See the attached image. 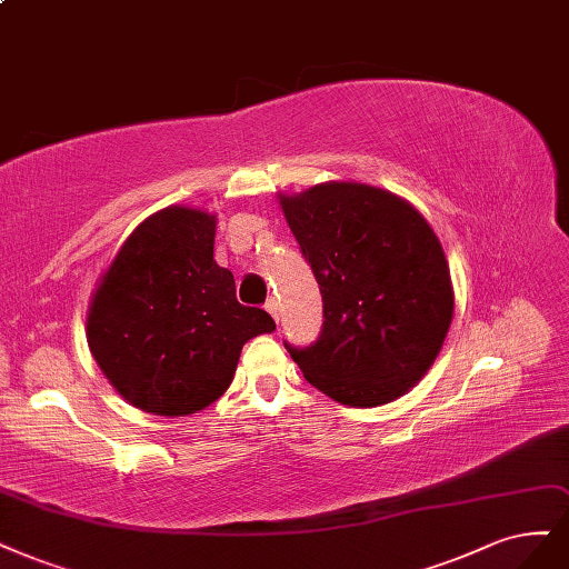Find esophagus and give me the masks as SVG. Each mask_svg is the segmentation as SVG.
I'll return each instance as SVG.
<instances>
[{
    "label": "esophagus",
    "mask_w": 569,
    "mask_h": 569,
    "mask_svg": "<svg viewBox=\"0 0 569 569\" xmlns=\"http://www.w3.org/2000/svg\"><path fill=\"white\" fill-rule=\"evenodd\" d=\"M266 310L270 312L272 320L280 322V303H278L276 299H268V301H266Z\"/></svg>",
    "instance_id": "esophagus-1"
}]
</instances>
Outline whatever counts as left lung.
Here are the masks:
<instances>
[{
    "instance_id": "1",
    "label": "left lung",
    "mask_w": 569,
    "mask_h": 569,
    "mask_svg": "<svg viewBox=\"0 0 569 569\" xmlns=\"http://www.w3.org/2000/svg\"><path fill=\"white\" fill-rule=\"evenodd\" d=\"M284 219L322 293L316 343L289 356L308 383L350 407L405 396L438 358L455 316L442 244L398 194L329 181L280 194Z\"/></svg>"
}]
</instances>
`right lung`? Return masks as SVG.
<instances>
[{"instance_id":"1","label":"right lung","mask_w":569,"mask_h":569,"mask_svg":"<svg viewBox=\"0 0 569 569\" xmlns=\"http://www.w3.org/2000/svg\"><path fill=\"white\" fill-rule=\"evenodd\" d=\"M217 217L167 207L136 228L98 280L87 316L96 365L127 402L183 417L219 400L242 346L276 329L234 297L213 261Z\"/></svg>"}]
</instances>
